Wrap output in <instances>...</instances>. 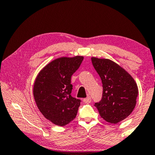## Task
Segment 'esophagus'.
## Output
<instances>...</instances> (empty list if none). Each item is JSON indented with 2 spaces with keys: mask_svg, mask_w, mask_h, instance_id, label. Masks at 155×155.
<instances>
[{
  "mask_svg": "<svg viewBox=\"0 0 155 155\" xmlns=\"http://www.w3.org/2000/svg\"><path fill=\"white\" fill-rule=\"evenodd\" d=\"M84 102L85 103V104H90L91 102V97H86V98H85V99H84Z\"/></svg>",
  "mask_w": 155,
  "mask_h": 155,
  "instance_id": "34e87169",
  "label": "esophagus"
}]
</instances>
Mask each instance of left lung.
I'll list each match as a JSON object with an SVG mask.
<instances>
[{
    "label": "left lung",
    "mask_w": 155,
    "mask_h": 155,
    "mask_svg": "<svg viewBox=\"0 0 155 155\" xmlns=\"http://www.w3.org/2000/svg\"><path fill=\"white\" fill-rule=\"evenodd\" d=\"M91 61L103 86L102 98L94 107L104 120L117 124L134 109L138 94L137 83L124 69L109 59L92 57Z\"/></svg>",
    "instance_id": "left-lung-1"
}]
</instances>
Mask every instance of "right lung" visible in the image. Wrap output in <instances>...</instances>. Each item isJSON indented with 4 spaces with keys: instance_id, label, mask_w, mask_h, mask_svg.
Returning a JSON list of instances; mask_svg holds the SVG:
<instances>
[{
    "instance_id": "right-lung-1",
    "label": "right lung",
    "mask_w": 155,
    "mask_h": 155,
    "mask_svg": "<svg viewBox=\"0 0 155 155\" xmlns=\"http://www.w3.org/2000/svg\"><path fill=\"white\" fill-rule=\"evenodd\" d=\"M84 56L61 57L47 64L37 76L33 96L40 111L55 125L63 127L77 116L81 100L71 95V77Z\"/></svg>"
}]
</instances>
